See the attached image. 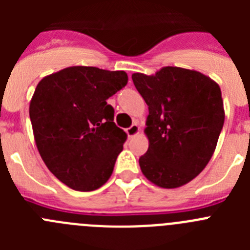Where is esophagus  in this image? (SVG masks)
Returning a JSON list of instances; mask_svg holds the SVG:
<instances>
[{
  "label": "esophagus",
  "mask_w": 250,
  "mask_h": 250,
  "mask_svg": "<svg viewBox=\"0 0 250 250\" xmlns=\"http://www.w3.org/2000/svg\"><path fill=\"white\" fill-rule=\"evenodd\" d=\"M126 132H127V136H129V138H132V136H135V135H138L139 132H140V127H139V124H132L131 126L129 127V129L126 130Z\"/></svg>",
  "instance_id": "1"
}]
</instances>
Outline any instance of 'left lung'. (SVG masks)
<instances>
[{"instance_id":"obj_1","label":"left lung","mask_w":250,"mask_h":250,"mask_svg":"<svg viewBox=\"0 0 250 250\" xmlns=\"http://www.w3.org/2000/svg\"><path fill=\"white\" fill-rule=\"evenodd\" d=\"M131 77L149 106L144 130L149 149L139 159L141 171L156 187H183L202 173L215 151L225 118L219 85L176 66Z\"/></svg>"}]
</instances>
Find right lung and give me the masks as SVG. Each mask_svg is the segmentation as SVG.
<instances>
[{"label":"right lung","mask_w":250,"mask_h":250,"mask_svg":"<svg viewBox=\"0 0 250 250\" xmlns=\"http://www.w3.org/2000/svg\"><path fill=\"white\" fill-rule=\"evenodd\" d=\"M127 83L125 71L71 66L47 75L30 101L35 143L60 182L96 190L110 179L126 132L114 123L106 100Z\"/></svg>","instance_id":"right-lung-1"}]
</instances>
